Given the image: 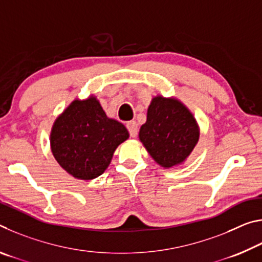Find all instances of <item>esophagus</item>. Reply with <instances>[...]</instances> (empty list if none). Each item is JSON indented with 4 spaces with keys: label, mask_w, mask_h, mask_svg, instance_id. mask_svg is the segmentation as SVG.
I'll return each mask as SVG.
<instances>
[{
    "label": "esophagus",
    "mask_w": 262,
    "mask_h": 262,
    "mask_svg": "<svg viewBox=\"0 0 262 262\" xmlns=\"http://www.w3.org/2000/svg\"><path fill=\"white\" fill-rule=\"evenodd\" d=\"M126 127L128 132H129V135L132 137H136L137 132H139V129H137V123L135 121H128L126 123Z\"/></svg>",
    "instance_id": "34e87169"
}]
</instances>
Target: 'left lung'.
I'll use <instances>...</instances> for the list:
<instances>
[{"instance_id": "obj_1", "label": "left lung", "mask_w": 262, "mask_h": 262, "mask_svg": "<svg viewBox=\"0 0 262 262\" xmlns=\"http://www.w3.org/2000/svg\"><path fill=\"white\" fill-rule=\"evenodd\" d=\"M140 140L163 167L183 163L199 141V128L192 113L174 98H154Z\"/></svg>"}]
</instances>
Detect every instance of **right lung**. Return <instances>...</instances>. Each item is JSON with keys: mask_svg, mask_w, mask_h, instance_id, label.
I'll return each mask as SVG.
<instances>
[{"mask_svg": "<svg viewBox=\"0 0 262 262\" xmlns=\"http://www.w3.org/2000/svg\"><path fill=\"white\" fill-rule=\"evenodd\" d=\"M128 139L121 122L106 117L95 97L74 100L53 126L51 147L56 162L77 179L97 178L114 150Z\"/></svg>", "mask_w": 262, "mask_h": 262, "instance_id": "1", "label": "right lung"}]
</instances>
